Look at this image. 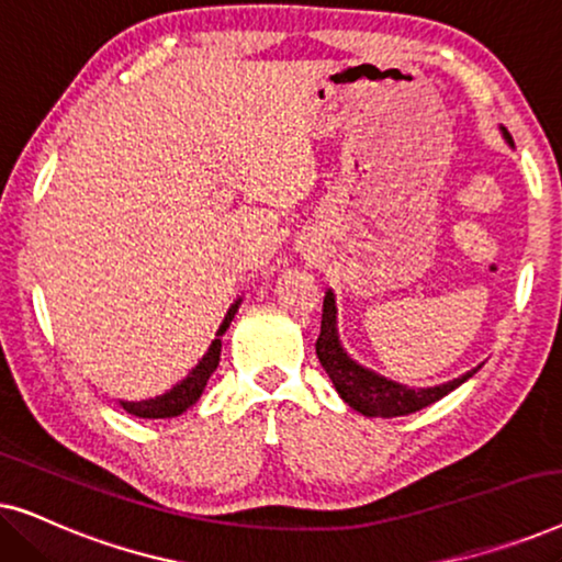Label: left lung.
<instances>
[{
	"label": "left lung",
	"instance_id": "1",
	"mask_svg": "<svg viewBox=\"0 0 562 562\" xmlns=\"http://www.w3.org/2000/svg\"><path fill=\"white\" fill-rule=\"evenodd\" d=\"M504 140L514 145L512 135L502 127ZM317 358L322 368H325L329 381L345 404L350 409L363 414V417H406L425 406L440 402L442 396H448L452 389H458L460 383H465L471 375L479 371L481 366H475L473 371H468L458 379L440 386H427V389H414L404 386V383L391 381L386 375L371 371V368L360 366L356 358H350V352L342 348L340 333H337V304L333 289L325 291V304H322V329L317 337Z\"/></svg>",
	"mask_w": 562,
	"mask_h": 562
}]
</instances>
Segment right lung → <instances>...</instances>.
<instances>
[{"label": "right lung", "instance_id": "right-lung-1", "mask_svg": "<svg viewBox=\"0 0 562 562\" xmlns=\"http://www.w3.org/2000/svg\"><path fill=\"white\" fill-rule=\"evenodd\" d=\"M240 302L243 299H237V302L229 306L225 319H222V325L217 329V335H214V340L210 348H206L202 360H199V363L191 368V371L183 375L176 386L168 389L166 394L153 396V398H140V402H120L122 409L140 419H168V417H179V414L187 412L191 404H196L206 386V381H210V375L217 371L220 352H222V335L227 333L229 322L235 319L237 310H240Z\"/></svg>", "mask_w": 562, "mask_h": 562}]
</instances>
